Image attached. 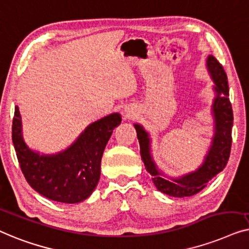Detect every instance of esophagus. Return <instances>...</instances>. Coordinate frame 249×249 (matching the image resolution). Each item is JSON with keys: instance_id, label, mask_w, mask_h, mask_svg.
Wrapping results in <instances>:
<instances>
[{"instance_id": "1", "label": "esophagus", "mask_w": 249, "mask_h": 249, "mask_svg": "<svg viewBox=\"0 0 249 249\" xmlns=\"http://www.w3.org/2000/svg\"><path fill=\"white\" fill-rule=\"evenodd\" d=\"M126 116H131V113H129V111H126Z\"/></svg>"}]
</instances>
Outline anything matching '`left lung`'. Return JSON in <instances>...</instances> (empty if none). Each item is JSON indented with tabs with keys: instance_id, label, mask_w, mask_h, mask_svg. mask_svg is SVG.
<instances>
[{
	"instance_id": "8db88e82",
	"label": "left lung",
	"mask_w": 249,
	"mask_h": 249,
	"mask_svg": "<svg viewBox=\"0 0 249 249\" xmlns=\"http://www.w3.org/2000/svg\"><path fill=\"white\" fill-rule=\"evenodd\" d=\"M206 68L214 82L213 89L215 91V98L212 105L214 135L204 161L195 171L179 178L168 179L164 177V175L158 170L151 156V140L149 138V133L142 125L134 124L140 143V153L146 171L152 176V181L158 191L174 197H185L197 194L213 177L225 169L229 160L232 142L231 128L233 124V114L229 100L228 79L222 65L214 56L209 55Z\"/></svg>"
}]
</instances>
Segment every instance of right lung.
<instances>
[{
  "instance_id": "1",
  "label": "right lung",
  "mask_w": 249,
  "mask_h": 249,
  "mask_svg": "<svg viewBox=\"0 0 249 249\" xmlns=\"http://www.w3.org/2000/svg\"><path fill=\"white\" fill-rule=\"evenodd\" d=\"M121 122L118 113L108 115L90 124L64 151L40 155L24 142L20 111L16 106L12 141L28 184L52 201L69 204L85 201L97 187L104 150Z\"/></svg>"
}]
</instances>
